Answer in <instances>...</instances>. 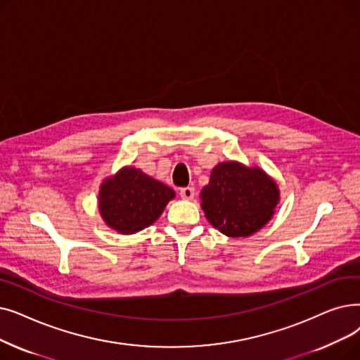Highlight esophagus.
<instances>
[{"instance_id": "1", "label": "esophagus", "mask_w": 360, "mask_h": 360, "mask_svg": "<svg viewBox=\"0 0 360 360\" xmlns=\"http://www.w3.org/2000/svg\"><path fill=\"white\" fill-rule=\"evenodd\" d=\"M179 194H181V197H182L184 200H193L195 191H194L193 186H185V188H181Z\"/></svg>"}]
</instances>
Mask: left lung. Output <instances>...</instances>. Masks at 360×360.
<instances>
[{"instance_id": "1", "label": "left lung", "mask_w": 360, "mask_h": 360, "mask_svg": "<svg viewBox=\"0 0 360 360\" xmlns=\"http://www.w3.org/2000/svg\"><path fill=\"white\" fill-rule=\"evenodd\" d=\"M210 225L226 237H250L266 225L279 202L275 179L259 166L229 160L217 163L200 193Z\"/></svg>"}]
</instances>
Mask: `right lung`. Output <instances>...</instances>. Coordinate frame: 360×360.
<instances>
[{"label":"right lung","instance_id":"1","mask_svg":"<svg viewBox=\"0 0 360 360\" xmlns=\"http://www.w3.org/2000/svg\"><path fill=\"white\" fill-rule=\"evenodd\" d=\"M175 191L141 169L123 166L107 176L98 191V210L104 224L122 236H132L153 225Z\"/></svg>","mask_w":360,"mask_h":360}]
</instances>
